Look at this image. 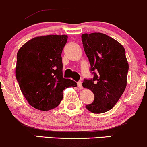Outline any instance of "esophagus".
Segmentation results:
<instances>
[{
	"mask_svg": "<svg viewBox=\"0 0 147 147\" xmlns=\"http://www.w3.org/2000/svg\"><path fill=\"white\" fill-rule=\"evenodd\" d=\"M77 84H78V87L79 89H83V87H82V82L79 81V82H78Z\"/></svg>",
	"mask_w": 147,
	"mask_h": 147,
	"instance_id": "1",
	"label": "esophagus"
}]
</instances>
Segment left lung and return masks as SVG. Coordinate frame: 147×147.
Segmentation results:
<instances>
[{
  "mask_svg": "<svg viewBox=\"0 0 147 147\" xmlns=\"http://www.w3.org/2000/svg\"><path fill=\"white\" fill-rule=\"evenodd\" d=\"M81 38L91 71L98 72H93L94 78L82 82V86L94 94V102L86 108L94 113H105L115 106L127 87L129 64L125 49L102 33L83 34Z\"/></svg>",
  "mask_w": 147,
  "mask_h": 147,
  "instance_id": "8db88e82",
  "label": "left lung"
}]
</instances>
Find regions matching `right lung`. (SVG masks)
<instances>
[{"label":"right lung","instance_id":"obj_1","mask_svg":"<svg viewBox=\"0 0 147 147\" xmlns=\"http://www.w3.org/2000/svg\"><path fill=\"white\" fill-rule=\"evenodd\" d=\"M67 38V35L38 36L17 53L16 78L26 100L36 109L56 108L64 89L77 87L74 80L63 77L61 53Z\"/></svg>","mask_w":147,"mask_h":147}]
</instances>
